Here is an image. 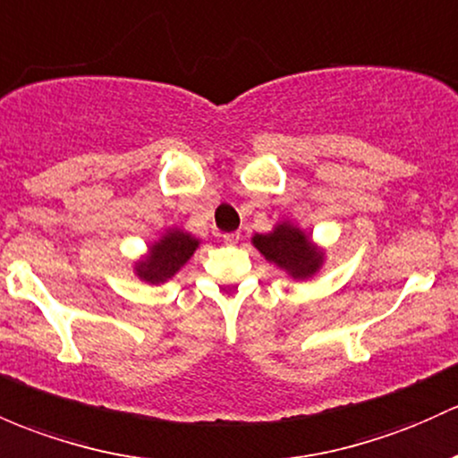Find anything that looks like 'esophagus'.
Instances as JSON below:
<instances>
[{
    "instance_id": "esophagus-1",
    "label": "esophagus",
    "mask_w": 458,
    "mask_h": 458,
    "mask_svg": "<svg viewBox=\"0 0 458 458\" xmlns=\"http://www.w3.org/2000/svg\"><path fill=\"white\" fill-rule=\"evenodd\" d=\"M223 240H225V242H227V244H235V242H238V240H240V231H231V233H225Z\"/></svg>"
}]
</instances>
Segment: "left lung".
Listing matches in <instances>:
<instances>
[{
    "mask_svg": "<svg viewBox=\"0 0 458 458\" xmlns=\"http://www.w3.org/2000/svg\"><path fill=\"white\" fill-rule=\"evenodd\" d=\"M250 242L268 262L286 270L293 279H310L323 267L326 253L293 223L275 225L270 233H255Z\"/></svg>",
    "mask_w": 458,
    "mask_h": 458,
    "instance_id": "1",
    "label": "left lung"
}]
</instances>
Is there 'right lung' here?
Returning <instances> with one entry per match:
<instances>
[{"mask_svg":"<svg viewBox=\"0 0 458 458\" xmlns=\"http://www.w3.org/2000/svg\"><path fill=\"white\" fill-rule=\"evenodd\" d=\"M199 240L181 229H170L148 249V253L135 264L137 277L148 284H164L179 273L181 267L199 249Z\"/></svg>","mask_w":458,"mask_h":458,"instance_id":"add662e5","label":"right lung"}]
</instances>
